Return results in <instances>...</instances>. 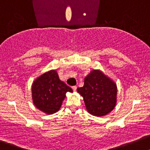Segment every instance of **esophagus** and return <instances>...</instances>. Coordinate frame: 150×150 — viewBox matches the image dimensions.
<instances>
[{
  "instance_id": "obj_1",
  "label": "esophagus",
  "mask_w": 150,
  "mask_h": 150,
  "mask_svg": "<svg viewBox=\"0 0 150 150\" xmlns=\"http://www.w3.org/2000/svg\"><path fill=\"white\" fill-rule=\"evenodd\" d=\"M72 90H73L74 91H76V90H77V86H73V87H72Z\"/></svg>"
}]
</instances>
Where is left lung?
Returning <instances> with one entry per match:
<instances>
[{
  "label": "left lung",
  "mask_w": 150,
  "mask_h": 150,
  "mask_svg": "<svg viewBox=\"0 0 150 150\" xmlns=\"http://www.w3.org/2000/svg\"><path fill=\"white\" fill-rule=\"evenodd\" d=\"M83 98L87 110L101 117L110 113L117 102V86L98 70H93L84 79V85L77 89Z\"/></svg>",
  "instance_id": "1"
}]
</instances>
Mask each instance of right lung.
Here are the masks:
<instances>
[{
	"label": "right lung",
	"instance_id": "1",
	"mask_svg": "<svg viewBox=\"0 0 150 150\" xmlns=\"http://www.w3.org/2000/svg\"><path fill=\"white\" fill-rule=\"evenodd\" d=\"M72 89L59 79L55 70L44 73L36 78L32 86V96L36 107L52 114L60 108L67 92Z\"/></svg>",
	"mask_w": 150,
	"mask_h": 150
}]
</instances>
